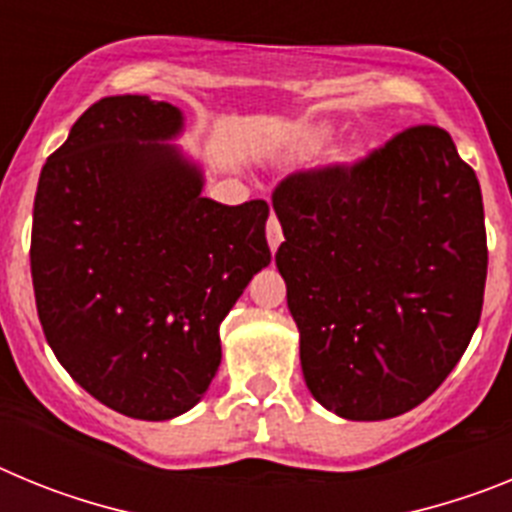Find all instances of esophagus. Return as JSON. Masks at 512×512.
Masks as SVG:
<instances>
[{
	"label": "esophagus",
	"mask_w": 512,
	"mask_h": 512,
	"mask_svg": "<svg viewBox=\"0 0 512 512\" xmlns=\"http://www.w3.org/2000/svg\"><path fill=\"white\" fill-rule=\"evenodd\" d=\"M266 241H269V248H271V253L277 251V248H279V243L284 241V235H282V225H279V220H277V215H274V212H271L269 223H266Z\"/></svg>",
	"instance_id": "obj_1"
}]
</instances>
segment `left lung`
Wrapping results in <instances>:
<instances>
[{
  "label": "left lung",
  "mask_w": 512,
  "mask_h": 512,
  "mask_svg": "<svg viewBox=\"0 0 512 512\" xmlns=\"http://www.w3.org/2000/svg\"><path fill=\"white\" fill-rule=\"evenodd\" d=\"M271 202L312 397L346 420L431 397L472 341L487 279L482 192L451 135L415 125L354 166L287 176Z\"/></svg>",
  "instance_id": "left-lung-1"
}]
</instances>
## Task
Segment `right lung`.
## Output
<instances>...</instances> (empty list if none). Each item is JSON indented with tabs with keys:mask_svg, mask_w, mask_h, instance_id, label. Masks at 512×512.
Here are the masks:
<instances>
[{
	"mask_svg": "<svg viewBox=\"0 0 512 512\" xmlns=\"http://www.w3.org/2000/svg\"><path fill=\"white\" fill-rule=\"evenodd\" d=\"M184 115L120 94L94 102L40 171L35 305L61 366L102 405L169 420L220 366V323L269 266V205L202 197V169L166 140Z\"/></svg>",
	"mask_w": 512,
	"mask_h": 512,
	"instance_id": "add662e5",
	"label": "right lung"
}]
</instances>
